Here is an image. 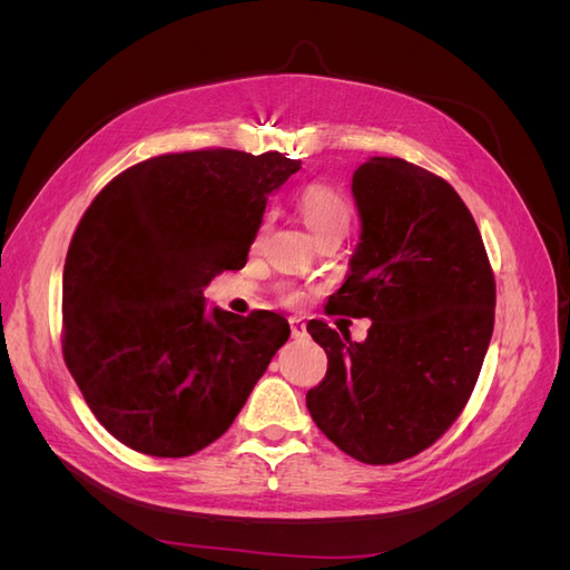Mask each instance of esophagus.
I'll list each match as a JSON object with an SVG mask.
<instances>
[{
	"label": "esophagus",
	"instance_id": "obj_1",
	"mask_svg": "<svg viewBox=\"0 0 570 570\" xmlns=\"http://www.w3.org/2000/svg\"><path fill=\"white\" fill-rule=\"evenodd\" d=\"M289 331H292V337L302 340L306 335V323L302 318H297V316H292L289 318Z\"/></svg>",
	"mask_w": 570,
	"mask_h": 570
}]
</instances>
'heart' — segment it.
<instances>
[{
    "label": "heart",
    "instance_id": "heart-1",
    "mask_svg": "<svg viewBox=\"0 0 570 570\" xmlns=\"http://www.w3.org/2000/svg\"><path fill=\"white\" fill-rule=\"evenodd\" d=\"M299 216L312 237L344 235L350 228V204L335 187L314 183L299 197ZM289 302L295 297H287Z\"/></svg>",
    "mask_w": 570,
    "mask_h": 570
}]
</instances>
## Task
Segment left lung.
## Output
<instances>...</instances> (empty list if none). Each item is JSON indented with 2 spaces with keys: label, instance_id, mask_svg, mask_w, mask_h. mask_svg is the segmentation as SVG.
Wrapping results in <instances>:
<instances>
[{
  "label": "left lung",
  "instance_id": "left-lung-1",
  "mask_svg": "<svg viewBox=\"0 0 570 570\" xmlns=\"http://www.w3.org/2000/svg\"><path fill=\"white\" fill-rule=\"evenodd\" d=\"M358 245L327 312L373 321L364 342L323 321L327 354L306 406L323 435L364 463L428 450L475 387L494 327V275L456 189L394 157L354 170Z\"/></svg>",
  "mask_w": 570,
  "mask_h": 570
}]
</instances>
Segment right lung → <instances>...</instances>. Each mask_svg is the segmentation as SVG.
<instances>
[{
  "mask_svg": "<svg viewBox=\"0 0 570 570\" xmlns=\"http://www.w3.org/2000/svg\"><path fill=\"white\" fill-rule=\"evenodd\" d=\"M302 161L278 151L164 154L124 170L90 204L63 266V358L109 433L149 456L218 440L289 337L273 312L206 306L239 271L268 195Z\"/></svg>",
  "mask_w": 570,
  "mask_h": 570,
  "instance_id": "obj_1",
  "label": "right lung"
}]
</instances>
